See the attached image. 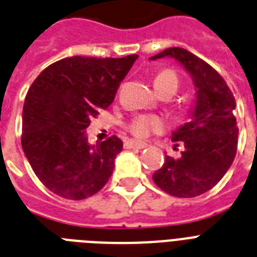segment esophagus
Wrapping results in <instances>:
<instances>
[{
    "mask_svg": "<svg viewBox=\"0 0 257 257\" xmlns=\"http://www.w3.org/2000/svg\"><path fill=\"white\" fill-rule=\"evenodd\" d=\"M124 147L126 148V149H144V148H147V144L131 140V141H126V143L124 144Z\"/></svg>",
    "mask_w": 257,
    "mask_h": 257,
    "instance_id": "esophagus-1",
    "label": "esophagus"
}]
</instances>
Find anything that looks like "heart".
<instances>
[{
	"label": "heart",
	"instance_id": "obj_1",
	"mask_svg": "<svg viewBox=\"0 0 257 257\" xmlns=\"http://www.w3.org/2000/svg\"><path fill=\"white\" fill-rule=\"evenodd\" d=\"M178 76L174 71L164 70L154 78V87L160 88H172L174 92L178 88ZM165 128V122L161 117L153 114H139L129 122V131L139 139H147L152 133H160Z\"/></svg>",
	"mask_w": 257,
	"mask_h": 257
}]
</instances>
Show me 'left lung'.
<instances>
[{
  "mask_svg": "<svg viewBox=\"0 0 257 257\" xmlns=\"http://www.w3.org/2000/svg\"><path fill=\"white\" fill-rule=\"evenodd\" d=\"M176 58L190 72L197 87V103L189 122L173 133L176 147L185 149L181 158L166 156L153 174V181L165 193L193 198L215 186L232 165L237 149L236 101L215 68L181 47H170L150 59Z\"/></svg>",
  "mask_w": 257,
  "mask_h": 257,
  "instance_id": "left-lung-1",
  "label": "left lung"
}]
</instances>
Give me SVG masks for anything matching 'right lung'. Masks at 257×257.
Segmentation results:
<instances>
[{
  "mask_svg": "<svg viewBox=\"0 0 257 257\" xmlns=\"http://www.w3.org/2000/svg\"><path fill=\"white\" fill-rule=\"evenodd\" d=\"M139 55L71 56L50 64L27 91L21 143L35 176L50 191L80 201L103 189L122 141L89 145L84 129L112 104Z\"/></svg>",
  "mask_w": 257,
  "mask_h": 257,
  "instance_id": "1",
  "label": "right lung"
}]
</instances>
